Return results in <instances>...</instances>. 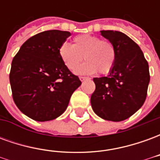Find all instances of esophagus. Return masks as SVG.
I'll list each match as a JSON object with an SVG mask.
<instances>
[{
    "label": "esophagus",
    "mask_w": 160,
    "mask_h": 160,
    "mask_svg": "<svg viewBox=\"0 0 160 160\" xmlns=\"http://www.w3.org/2000/svg\"><path fill=\"white\" fill-rule=\"evenodd\" d=\"M87 79H88L87 77H85V76H80V80H81V81H83V80H87Z\"/></svg>",
    "instance_id": "1"
}]
</instances>
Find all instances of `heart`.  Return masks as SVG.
Returning a JSON list of instances; mask_svg holds the SVG:
<instances>
[{"mask_svg":"<svg viewBox=\"0 0 160 160\" xmlns=\"http://www.w3.org/2000/svg\"><path fill=\"white\" fill-rule=\"evenodd\" d=\"M59 56L63 64L70 71H74L83 58L86 62L77 69L80 74H101L111 72L117 59L114 44L92 35H79L73 39V44L63 43L59 48Z\"/></svg>","mask_w":160,"mask_h":160,"instance_id":"heart-1","label":"heart"}]
</instances>
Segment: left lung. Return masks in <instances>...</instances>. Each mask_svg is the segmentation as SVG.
<instances>
[{
  "label": "left lung",
  "instance_id": "1",
  "mask_svg": "<svg viewBox=\"0 0 160 160\" xmlns=\"http://www.w3.org/2000/svg\"><path fill=\"white\" fill-rule=\"evenodd\" d=\"M114 44L117 59L108 76L93 78L96 86L91 104L104 120L121 122L130 118L143 105L150 81L148 61L137 43L124 33L101 31Z\"/></svg>",
  "mask_w": 160,
  "mask_h": 160
}]
</instances>
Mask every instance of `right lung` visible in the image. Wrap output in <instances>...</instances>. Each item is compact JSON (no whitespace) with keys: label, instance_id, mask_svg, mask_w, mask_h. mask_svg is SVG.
Returning a JSON list of instances; mask_svg holds the SVG:
<instances>
[{"label":"right lung","instance_id":"1","mask_svg":"<svg viewBox=\"0 0 160 160\" xmlns=\"http://www.w3.org/2000/svg\"><path fill=\"white\" fill-rule=\"evenodd\" d=\"M69 32L49 30L24 42L13 57L9 80L12 98L19 111L38 122L60 117L74 91L81 85L59 56Z\"/></svg>","mask_w":160,"mask_h":160}]
</instances>
